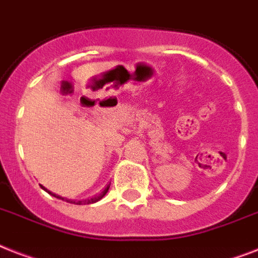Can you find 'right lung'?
<instances>
[{"instance_id":"1","label":"right lung","mask_w":258,"mask_h":258,"mask_svg":"<svg viewBox=\"0 0 258 258\" xmlns=\"http://www.w3.org/2000/svg\"><path fill=\"white\" fill-rule=\"evenodd\" d=\"M108 188H110V184H108L107 187L104 188L103 190H102V194L98 195V196H94L93 199H89V200H82V202H74V200H66V202H68V203H71V204H79V205H81V204H93V203L99 202L100 199L103 198L104 195L107 194V192H108ZM49 194H50V195H53V196H55V198L62 199V200H63V198H60V196H56L55 194H51V192H50V190H49Z\"/></svg>"}]
</instances>
